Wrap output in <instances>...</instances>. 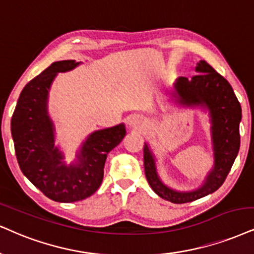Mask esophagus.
Returning a JSON list of instances; mask_svg holds the SVG:
<instances>
[{"mask_svg":"<svg viewBox=\"0 0 254 254\" xmlns=\"http://www.w3.org/2000/svg\"><path fill=\"white\" fill-rule=\"evenodd\" d=\"M145 119H143L141 115H133V117L129 119V126L132 128H135V129H142V128L145 127Z\"/></svg>","mask_w":254,"mask_h":254,"instance_id":"34e87169","label":"esophagus"}]
</instances>
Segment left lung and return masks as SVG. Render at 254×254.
<instances>
[{"instance_id": "8db88e82", "label": "left lung", "mask_w": 254, "mask_h": 254, "mask_svg": "<svg viewBox=\"0 0 254 254\" xmlns=\"http://www.w3.org/2000/svg\"><path fill=\"white\" fill-rule=\"evenodd\" d=\"M198 75L192 79L180 76L174 84V98L184 106H206L212 121V142L214 151V167L205 184L193 192H177L165 186L159 179L155 162L147 143L143 146L145 174L152 190L173 203H186L202 198L217 190L230 173L240 147L239 124L242 107L228 81L214 70L205 60L195 67Z\"/></svg>"}]
</instances>
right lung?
Here are the masks:
<instances>
[{
    "label": "right lung",
    "mask_w": 254,
    "mask_h": 254,
    "mask_svg": "<svg viewBox=\"0 0 254 254\" xmlns=\"http://www.w3.org/2000/svg\"><path fill=\"white\" fill-rule=\"evenodd\" d=\"M79 62H54L26 84L11 118V135L22 173L34 186L59 202L80 201L102 183L107 154L126 135L125 125L98 130L83 142L77 162L67 166L54 146V127L47 115V98L53 80Z\"/></svg>",
    "instance_id": "obj_1"
}]
</instances>
